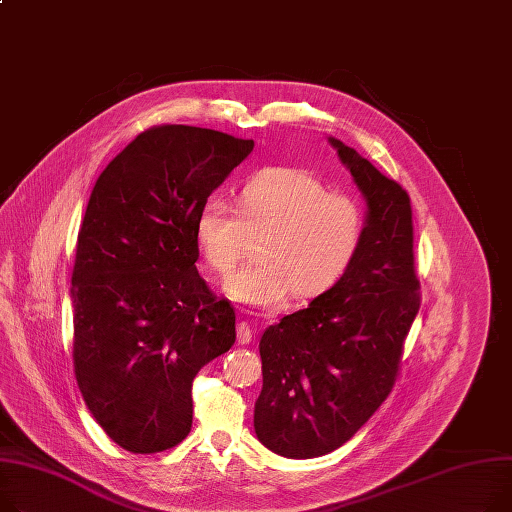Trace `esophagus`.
Returning <instances> with one entry per match:
<instances>
[{
    "label": "esophagus",
    "mask_w": 512,
    "mask_h": 512,
    "mask_svg": "<svg viewBox=\"0 0 512 512\" xmlns=\"http://www.w3.org/2000/svg\"><path fill=\"white\" fill-rule=\"evenodd\" d=\"M236 339H238V344H249L251 339H253V329H251V325L249 323H245V321H241L236 325Z\"/></svg>",
    "instance_id": "1"
}]
</instances>
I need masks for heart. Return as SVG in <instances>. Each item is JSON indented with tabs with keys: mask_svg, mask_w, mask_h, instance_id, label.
Instances as JSON below:
<instances>
[{
	"mask_svg": "<svg viewBox=\"0 0 512 512\" xmlns=\"http://www.w3.org/2000/svg\"><path fill=\"white\" fill-rule=\"evenodd\" d=\"M364 232L358 199L292 166L259 170L238 193V210L210 199L195 218L197 249L218 276H228L259 245V261L224 284L230 300L257 309H276L290 290L298 300L329 290L356 259Z\"/></svg>",
	"mask_w": 512,
	"mask_h": 512,
	"instance_id": "1",
	"label": "heart"
}]
</instances>
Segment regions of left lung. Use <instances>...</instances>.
I'll return each mask as SVG.
<instances>
[{
    "instance_id": "1",
    "label": "left lung",
    "mask_w": 512,
    "mask_h": 512,
    "mask_svg": "<svg viewBox=\"0 0 512 512\" xmlns=\"http://www.w3.org/2000/svg\"><path fill=\"white\" fill-rule=\"evenodd\" d=\"M329 142L366 199V232L337 284L261 335L255 432L288 459L339 449L379 410L420 311L410 195L354 148Z\"/></svg>"
}]
</instances>
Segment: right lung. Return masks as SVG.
I'll return each instance as SVG.
<instances>
[{"label":"right lung","mask_w":512,"mask_h":512,"mask_svg":"<svg viewBox=\"0 0 512 512\" xmlns=\"http://www.w3.org/2000/svg\"><path fill=\"white\" fill-rule=\"evenodd\" d=\"M253 146L156 125L90 193L72 274L74 372L94 420L129 453L179 445L193 422L195 374L234 344V309L195 267V218Z\"/></svg>","instance_id":"add662e5"}]
</instances>
